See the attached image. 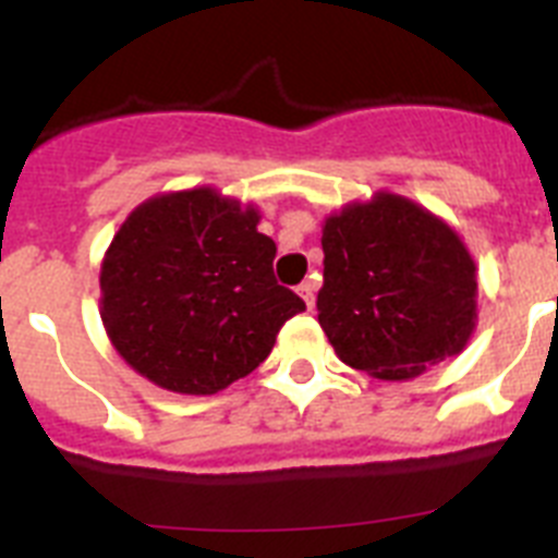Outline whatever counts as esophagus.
Returning <instances> with one entry per match:
<instances>
[{
    "instance_id": "obj_1",
    "label": "esophagus",
    "mask_w": 558,
    "mask_h": 558,
    "mask_svg": "<svg viewBox=\"0 0 558 558\" xmlns=\"http://www.w3.org/2000/svg\"><path fill=\"white\" fill-rule=\"evenodd\" d=\"M299 295H302L304 299V304H307V310H313L315 307V282H302L299 284Z\"/></svg>"
}]
</instances>
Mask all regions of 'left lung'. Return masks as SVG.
Returning a JSON list of instances; mask_svg holds the SVG:
<instances>
[{
  "mask_svg": "<svg viewBox=\"0 0 558 558\" xmlns=\"http://www.w3.org/2000/svg\"><path fill=\"white\" fill-rule=\"evenodd\" d=\"M318 324L347 366L411 379L466 349L477 327V265L445 218L379 190L322 226Z\"/></svg>",
  "mask_w": 558,
  "mask_h": 558,
  "instance_id": "1",
  "label": "left lung"
}]
</instances>
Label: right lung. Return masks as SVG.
Returning <instances> with one entry per match:
<instances>
[{
  "instance_id": "right-lung-1",
  "label": "right lung",
  "mask_w": 558,
  "mask_h": 558,
  "mask_svg": "<svg viewBox=\"0 0 558 558\" xmlns=\"http://www.w3.org/2000/svg\"><path fill=\"white\" fill-rule=\"evenodd\" d=\"M256 204L215 186L159 192L122 220L100 265L111 347L153 386L209 397L254 372L304 302L276 284Z\"/></svg>"
}]
</instances>
